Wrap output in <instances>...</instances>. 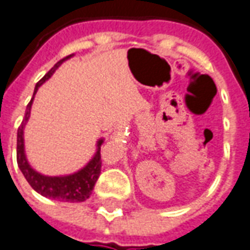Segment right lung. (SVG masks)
Instances as JSON below:
<instances>
[{"label": "right lung", "mask_w": 250, "mask_h": 250, "mask_svg": "<svg viewBox=\"0 0 250 250\" xmlns=\"http://www.w3.org/2000/svg\"><path fill=\"white\" fill-rule=\"evenodd\" d=\"M69 57H72V54H69L68 57L60 60L56 65H54L46 75L41 79L40 82L35 84L34 89V96L38 91L41 84L46 82L50 76L53 75L54 71L60 67L62 61L68 60ZM27 105L25 109V116L21 122V125L18 130V166L20 171L23 172L27 182L30 183L32 189L37 193H40L43 197L47 198H53V200H59V201H69V203H83L86 201L91 194V190L94 189L97 179L101 172V145H103L104 139H98L97 142V152L93 156V159L78 172L69 175H62V176H47V175H42L37 172L34 168L28 164L27 157H25L24 152V125L27 120L30 118V112H31L32 100Z\"/></svg>", "instance_id": "add662e5"}]
</instances>
